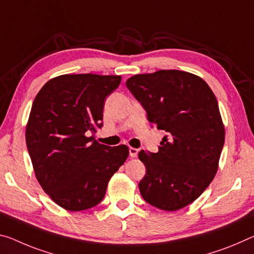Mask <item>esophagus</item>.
I'll use <instances>...</instances> for the list:
<instances>
[{"label": "esophagus", "instance_id": "obj_1", "mask_svg": "<svg viewBox=\"0 0 254 254\" xmlns=\"http://www.w3.org/2000/svg\"><path fill=\"white\" fill-rule=\"evenodd\" d=\"M138 149H135V148H132V147H130L128 148V154H130V157L131 158H134V157H136L138 156Z\"/></svg>", "mask_w": 254, "mask_h": 254}]
</instances>
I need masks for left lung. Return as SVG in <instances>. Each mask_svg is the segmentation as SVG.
I'll use <instances>...</instances> for the list:
<instances>
[{
    "instance_id": "obj_1",
    "label": "left lung",
    "mask_w": 254,
    "mask_h": 254,
    "mask_svg": "<svg viewBox=\"0 0 254 254\" xmlns=\"http://www.w3.org/2000/svg\"><path fill=\"white\" fill-rule=\"evenodd\" d=\"M127 87L149 122L167 132L158 152H139L147 170L140 193L162 210L187 207L214 180L224 147L225 128L214 92L200 76L179 70L135 74Z\"/></svg>"
}]
</instances>
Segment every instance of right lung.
Returning a JSON list of instances; mask_svg holds the SVG:
<instances>
[{
  "mask_svg": "<svg viewBox=\"0 0 254 254\" xmlns=\"http://www.w3.org/2000/svg\"><path fill=\"white\" fill-rule=\"evenodd\" d=\"M121 75L63 74L36 96L26 127V142L36 179L51 199L70 211L92 208L128 156L126 144L94 141L102 127L105 99Z\"/></svg>",
  "mask_w": 254,
  "mask_h": 254,
  "instance_id": "right-lung-1",
  "label": "right lung"
}]
</instances>
